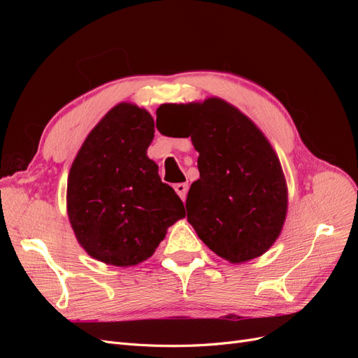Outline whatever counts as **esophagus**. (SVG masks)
I'll list each match as a JSON object with an SVG mask.
<instances>
[{
	"mask_svg": "<svg viewBox=\"0 0 358 358\" xmlns=\"http://www.w3.org/2000/svg\"><path fill=\"white\" fill-rule=\"evenodd\" d=\"M175 191L178 192V196H179L182 200H185L187 192H188V183H176V185H175Z\"/></svg>",
	"mask_w": 358,
	"mask_h": 358,
	"instance_id": "1",
	"label": "esophagus"
}]
</instances>
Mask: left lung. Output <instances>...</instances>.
<instances>
[{
  "instance_id": "8db88e82",
  "label": "left lung",
  "mask_w": 358,
  "mask_h": 358,
  "mask_svg": "<svg viewBox=\"0 0 358 358\" xmlns=\"http://www.w3.org/2000/svg\"><path fill=\"white\" fill-rule=\"evenodd\" d=\"M163 124H157V117ZM178 125L199 152L188 222L210 251L239 264L263 255L282 230L288 191L279 158L251 119L221 99L161 104L157 128Z\"/></svg>"
}]
</instances>
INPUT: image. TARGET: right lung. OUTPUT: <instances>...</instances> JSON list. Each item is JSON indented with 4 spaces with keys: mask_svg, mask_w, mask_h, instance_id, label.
Returning a JSON list of instances; mask_svg holds the SVG:
<instances>
[{
    "mask_svg": "<svg viewBox=\"0 0 358 358\" xmlns=\"http://www.w3.org/2000/svg\"><path fill=\"white\" fill-rule=\"evenodd\" d=\"M154 119L131 103L104 115L76 155L67 183V212L76 239L101 263L145 262L185 208L146 150Z\"/></svg>",
    "mask_w": 358,
    "mask_h": 358,
    "instance_id": "1",
    "label": "right lung"
}]
</instances>
